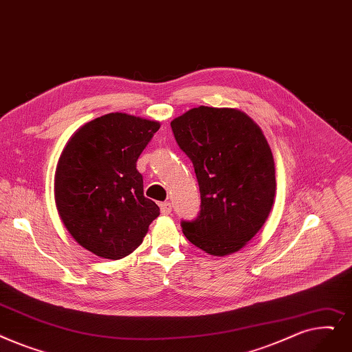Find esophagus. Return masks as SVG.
I'll return each mask as SVG.
<instances>
[{"label": "esophagus", "mask_w": 352, "mask_h": 352, "mask_svg": "<svg viewBox=\"0 0 352 352\" xmlns=\"http://www.w3.org/2000/svg\"><path fill=\"white\" fill-rule=\"evenodd\" d=\"M160 208H161V212L164 214V216H168L173 211V206L170 201H164L160 204Z\"/></svg>", "instance_id": "34e87169"}]
</instances>
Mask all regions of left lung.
<instances>
[{"label": "left lung", "instance_id": "1", "mask_svg": "<svg viewBox=\"0 0 352 352\" xmlns=\"http://www.w3.org/2000/svg\"><path fill=\"white\" fill-rule=\"evenodd\" d=\"M200 187L197 219L182 233L208 254L240 250L265 224L276 192L274 161L254 122L241 111L200 106L171 122Z\"/></svg>", "mask_w": 352, "mask_h": 352}]
</instances>
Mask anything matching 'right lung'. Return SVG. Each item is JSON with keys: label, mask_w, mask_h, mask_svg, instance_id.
I'll list each match as a JSON object with an SVG mask.
<instances>
[{"label": "right lung", "mask_w": 352, "mask_h": 352, "mask_svg": "<svg viewBox=\"0 0 352 352\" xmlns=\"http://www.w3.org/2000/svg\"><path fill=\"white\" fill-rule=\"evenodd\" d=\"M160 129L155 120L108 113L76 132L54 177L58 216L80 246L118 261L142 243L160 207L144 197L136 161Z\"/></svg>", "instance_id": "add662e5"}]
</instances>
